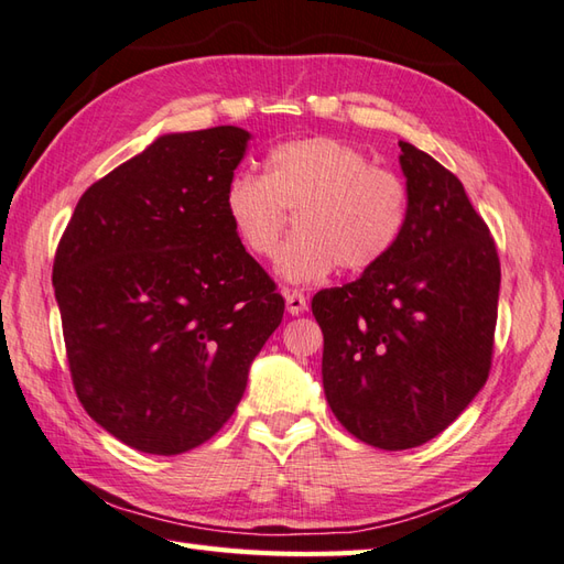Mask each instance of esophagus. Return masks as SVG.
<instances>
[{
  "label": "esophagus",
  "instance_id": "34e87169",
  "mask_svg": "<svg viewBox=\"0 0 564 564\" xmlns=\"http://www.w3.org/2000/svg\"><path fill=\"white\" fill-rule=\"evenodd\" d=\"M284 299H286V311H290L292 316H302L304 311L308 308V302L306 296L299 292V290H286L284 292Z\"/></svg>",
  "mask_w": 564,
  "mask_h": 564
}]
</instances>
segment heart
<instances>
[{"label": "heart", "instance_id": "b5f03b06", "mask_svg": "<svg viewBox=\"0 0 564 564\" xmlns=\"http://www.w3.org/2000/svg\"><path fill=\"white\" fill-rule=\"evenodd\" d=\"M236 241L258 260L274 258L296 215V236L280 250L286 282H318L340 265L361 274L393 253L410 221V187L393 169L369 164L337 137H306L270 149L265 176L234 173L221 197Z\"/></svg>", "mask_w": 564, "mask_h": 564}]
</instances>
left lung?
<instances>
[{
    "label": "left lung",
    "mask_w": 564,
    "mask_h": 564,
    "mask_svg": "<svg viewBox=\"0 0 564 564\" xmlns=\"http://www.w3.org/2000/svg\"><path fill=\"white\" fill-rule=\"evenodd\" d=\"M403 241L359 280L323 290V388L359 442L403 452L434 440L490 377L499 258L490 229L440 161L408 142Z\"/></svg>",
    "instance_id": "1"
}]
</instances>
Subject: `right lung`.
Masks as SVG:
<instances>
[{
	"mask_svg": "<svg viewBox=\"0 0 564 564\" xmlns=\"http://www.w3.org/2000/svg\"><path fill=\"white\" fill-rule=\"evenodd\" d=\"M250 134H164L86 191L53 284L84 410L137 452L212 440L246 391L284 299L224 217Z\"/></svg>",
	"mask_w": 564,
	"mask_h": 564,
	"instance_id": "add662e5",
	"label": "right lung"
}]
</instances>
